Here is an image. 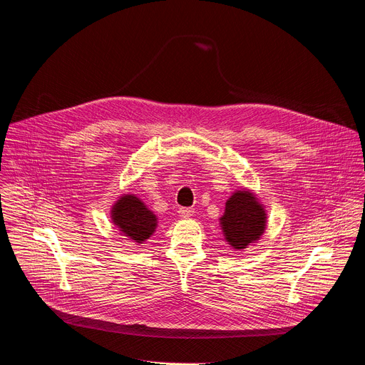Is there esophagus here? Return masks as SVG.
<instances>
[{
  "instance_id": "34e87169",
  "label": "esophagus",
  "mask_w": 365,
  "mask_h": 365,
  "mask_svg": "<svg viewBox=\"0 0 365 365\" xmlns=\"http://www.w3.org/2000/svg\"><path fill=\"white\" fill-rule=\"evenodd\" d=\"M193 215V209L190 207H180L179 209V216L180 217H190Z\"/></svg>"
}]
</instances>
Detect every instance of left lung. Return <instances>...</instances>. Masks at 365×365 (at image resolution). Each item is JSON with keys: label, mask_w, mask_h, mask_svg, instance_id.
Returning a JSON list of instances; mask_svg holds the SVG:
<instances>
[{"label": "left lung", "mask_w": 365, "mask_h": 365, "mask_svg": "<svg viewBox=\"0 0 365 365\" xmlns=\"http://www.w3.org/2000/svg\"><path fill=\"white\" fill-rule=\"evenodd\" d=\"M219 220L225 240L239 251L259 240L267 227V212L251 190L242 189L226 200L225 213Z\"/></svg>", "instance_id": "8db88e82"}]
</instances>
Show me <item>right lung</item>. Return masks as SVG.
<instances>
[{"mask_svg": "<svg viewBox=\"0 0 365 365\" xmlns=\"http://www.w3.org/2000/svg\"><path fill=\"white\" fill-rule=\"evenodd\" d=\"M111 220L129 240L143 244L158 226L156 215L136 195H123L111 207Z\"/></svg>", "mask_w": 365, "mask_h": 365, "instance_id": "obj_1", "label": "right lung"}]
</instances>
